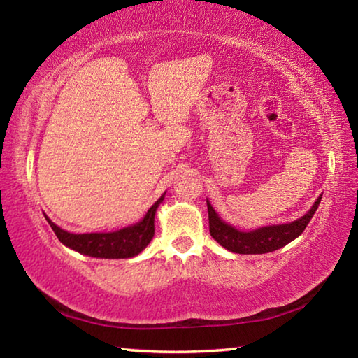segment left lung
<instances>
[{"instance_id": "1", "label": "left lung", "mask_w": 358, "mask_h": 358, "mask_svg": "<svg viewBox=\"0 0 358 358\" xmlns=\"http://www.w3.org/2000/svg\"><path fill=\"white\" fill-rule=\"evenodd\" d=\"M320 199H322V196L317 197L311 210L305 216H301L300 220L289 224H280V226L260 227L250 230V232H241V230L235 229L230 224L224 222L207 201L210 235L226 250L237 254H265L276 251L301 235L314 213H316Z\"/></svg>"}]
</instances>
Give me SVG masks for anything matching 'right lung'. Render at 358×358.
I'll return each instance as SVG.
<instances>
[{
  "label": "right lung",
  "mask_w": 358,
  "mask_h": 358,
  "mask_svg": "<svg viewBox=\"0 0 358 358\" xmlns=\"http://www.w3.org/2000/svg\"><path fill=\"white\" fill-rule=\"evenodd\" d=\"M164 201V196H161L151 205L142 221H138L134 226L120 229L117 232L107 234H71L66 232L62 227H58L55 222H52L45 216L47 222L58 240L62 241L71 250H74L85 256L101 257V259H128L134 257L153 238L155 235V215L159 203Z\"/></svg>",
  "instance_id": "obj_1"
}]
</instances>
